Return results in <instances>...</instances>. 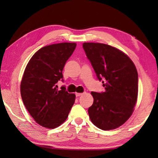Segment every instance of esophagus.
I'll return each mask as SVG.
<instances>
[{
	"mask_svg": "<svg viewBox=\"0 0 158 158\" xmlns=\"http://www.w3.org/2000/svg\"><path fill=\"white\" fill-rule=\"evenodd\" d=\"M83 95V93H76V96L77 97H79V96H81Z\"/></svg>",
	"mask_w": 158,
	"mask_h": 158,
	"instance_id": "esophagus-1",
	"label": "esophagus"
}]
</instances>
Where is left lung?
<instances>
[{
  "label": "left lung",
  "instance_id": "1",
  "mask_svg": "<svg viewBox=\"0 0 158 158\" xmlns=\"http://www.w3.org/2000/svg\"><path fill=\"white\" fill-rule=\"evenodd\" d=\"M83 49L105 92H91L89 108L90 121L102 130L118 127L132 114L138 95V73L127 56L116 48L102 43L85 42Z\"/></svg>",
  "mask_w": 158,
  "mask_h": 158
}]
</instances>
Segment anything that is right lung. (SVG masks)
Instances as JSON below:
<instances>
[{"label": "right lung", "instance_id": "1", "mask_svg": "<svg viewBox=\"0 0 158 158\" xmlns=\"http://www.w3.org/2000/svg\"><path fill=\"white\" fill-rule=\"evenodd\" d=\"M77 46L63 42L39 49L26 65L21 82V95L31 116L44 127L56 128L68 116L75 95L65 87L58 90V81H63V69Z\"/></svg>", "mask_w": 158, "mask_h": 158}]
</instances>
